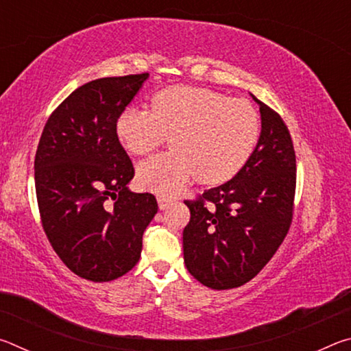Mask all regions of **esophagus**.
Returning <instances> with one entry per match:
<instances>
[{
    "mask_svg": "<svg viewBox=\"0 0 351 351\" xmlns=\"http://www.w3.org/2000/svg\"><path fill=\"white\" fill-rule=\"evenodd\" d=\"M158 204H159V209L164 210L171 204V201L167 197H158Z\"/></svg>",
    "mask_w": 351,
    "mask_h": 351,
    "instance_id": "34e87169",
    "label": "esophagus"
}]
</instances>
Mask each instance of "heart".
Returning a JSON list of instances; mask_svg holds the SVG:
<instances>
[{
  "label": "heart",
  "mask_w": 351,
  "mask_h": 351,
  "mask_svg": "<svg viewBox=\"0 0 351 351\" xmlns=\"http://www.w3.org/2000/svg\"><path fill=\"white\" fill-rule=\"evenodd\" d=\"M152 111L127 106L117 117L116 134L130 153L144 156L162 145L169 152L139 164L138 180L162 195H173L193 178L221 184L251 158L260 134L254 106L207 88L176 85L152 97Z\"/></svg>",
  "instance_id": "b5f03b06"
}]
</instances>
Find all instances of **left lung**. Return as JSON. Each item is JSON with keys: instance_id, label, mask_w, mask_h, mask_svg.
I'll return each instance as SVG.
<instances>
[{"instance_id": "obj_1", "label": "left lung", "mask_w": 351, "mask_h": 351, "mask_svg": "<svg viewBox=\"0 0 351 351\" xmlns=\"http://www.w3.org/2000/svg\"><path fill=\"white\" fill-rule=\"evenodd\" d=\"M260 106L261 133L251 158L232 180L184 201V263L212 289L239 288L272 258L293 219L295 153L288 127L268 105ZM209 202V205H206Z\"/></svg>"}]
</instances>
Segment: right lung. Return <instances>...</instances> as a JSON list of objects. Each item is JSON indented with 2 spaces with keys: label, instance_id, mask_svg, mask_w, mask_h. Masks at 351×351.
Returning a JSON list of instances; mask_svg holds the SVG:
<instances>
[{
  "label": "right lung",
  "instance_id": "1",
  "mask_svg": "<svg viewBox=\"0 0 351 351\" xmlns=\"http://www.w3.org/2000/svg\"><path fill=\"white\" fill-rule=\"evenodd\" d=\"M148 73L88 82L47 119L35 153V192L47 240L68 268L110 282L138 263L158 212L152 193L128 189L134 169L116 122Z\"/></svg>",
  "mask_w": 351,
  "mask_h": 351
}]
</instances>
